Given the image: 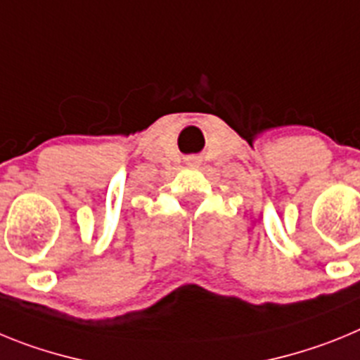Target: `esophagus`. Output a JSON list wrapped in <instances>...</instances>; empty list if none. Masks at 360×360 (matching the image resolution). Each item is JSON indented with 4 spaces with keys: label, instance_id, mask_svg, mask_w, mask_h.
Returning <instances> with one entry per match:
<instances>
[{
    "label": "esophagus",
    "instance_id": "1",
    "mask_svg": "<svg viewBox=\"0 0 360 360\" xmlns=\"http://www.w3.org/2000/svg\"><path fill=\"white\" fill-rule=\"evenodd\" d=\"M187 164H189V165L200 164V158L198 157H189V158H187Z\"/></svg>",
    "mask_w": 360,
    "mask_h": 360
}]
</instances>
